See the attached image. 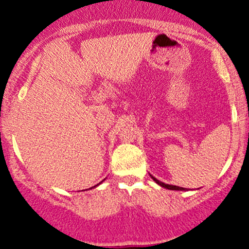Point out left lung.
I'll list each match as a JSON object with an SVG mask.
<instances>
[{
	"mask_svg": "<svg viewBox=\"0 0 249 249\" xmlns=\"http://www.w3.org/2000/svg\"><path fill=\"white\" fill-rule=\"evenodd\" d=\"M152 177V175H150ZM153 180L155 181L158 185H160L161 187H163V188H167V189H170V191H186V188H182V187H178V186H173V185H167V183H163L161 182V181H159L158 178H155L154 177H152Z\"/></svg>",
	"mask_w": 249,
	"mask_h": 249,
	"instance_id": "8db88e82",
	"label": "left lung"
}]
</instances>
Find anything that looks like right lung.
<instances>
[{
    "label": "right lung",
    "instance_id": "add662e5",
    "mask_svg": "<svg viewBox=\"0 0 249 249\" xmlns=\"http://www.w3.org/2000/svg\"><path fill=\"white\" fill-rule=\"evenodd\" d=\"M97 186V185H96ZM96 186H94V187H96ZM94 187H91V188H94Z\"/></svg>",
    "mask_w": 249,
    "mask_h": 249
}]
</instances>
